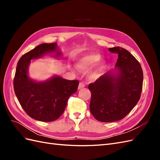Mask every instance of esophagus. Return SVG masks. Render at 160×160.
Returning a JSON list of instances; mask_svg holds the SVG:
<instances>
[{
    "mask_svg": "<svg viewBox=\"0 0 160 160\" xmlns=\"http://www.w3.org/2000/svg\"><path fill=\"white\" fill-rule=\"evenodd\" d=\"M83 88H85V84L82 83V82H80L79 84V86H78V89H81Z\"/></svg>",
    "mask_w": 160,
    "mask_h": 160,
    "instance_id": "obj_1",
    "label": "esophagus"
}]
</instances>
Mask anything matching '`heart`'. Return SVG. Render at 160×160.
Listing matches in <instances>:
<instances>
[{
    "label": "heart",
    "instance_id": "1",
    "mask_svg": "<svg viewBox=\"0 0 160 160\" xmlns=\"http://www.w3.org/2000/svg\"><path fill=\"white\" fill-rule=\"evenodd\" d=\"M101 55L98 52H89L81 56L76 62L77 69L82 71H88L95 66L90 74L91 79H96L105 71L107 63L105 61H100Z\"/></svg>",
    "mask_w": 160,
    "mask_h": 160
}]
</instances>
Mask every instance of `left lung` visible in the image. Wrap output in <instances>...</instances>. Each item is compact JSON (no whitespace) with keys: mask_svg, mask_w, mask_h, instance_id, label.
I'll return each mask as SVG.
<instances>
[{"mask_svg":"<svg viewBox=\"0 0 160 160\" xmlns=\"http://www.w3.org/2000/svg\"><path fill=\"white\" fill-rule=\"evenodd\" d=\"M109 51L118 55L115 69L89 85L90 111L101 122L124 118L138 103L143 85V71L138 60L122 47L109 48Z\"/></svg>","mask_w":160,"mask_h":160,"instance_id":"8db88e82","label":"left lung"}]
</instances>
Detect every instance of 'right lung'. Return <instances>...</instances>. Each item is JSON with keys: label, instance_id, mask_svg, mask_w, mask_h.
I'll list each match as a JSON object with an SVG mask.
<instances>
[{"label": "right lung", "instance_id": "obj_1", "mask_svg": "<svg viewBox=\"0 0 160 160\" xmlns=\"http://www.w3.org/2000/svg\"><path fill=\"white\" fill-rule=\"evenodd\" d=\"M47 55L59 59L62 52L56 42L42 43L21 57L14 78V90L21 107L31 118L49 122L64 112L69 98L77 91L79 81L66 80L57 75L42 81L31 79L28 69L31 61Z\"/></svg>", "mask_w": 160, "mask_h": 160}]
</instances>
